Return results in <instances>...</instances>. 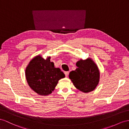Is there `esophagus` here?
<instances>
[{
	"label": "esophagus",
	"instance_id": "obj_1",
	"mask_svg": "<svg viewBox=\"0 0 129 129\" xmlns=\"http://www.w3.org/2000/svg\"><path fill=\"white\" fill-rule=\"evenodd\" d=\"M64 74L65 75V76L66 77H68V75H69V71H66L64 72Z\"/></svg>",
	"mask_w": 129,
	"mask_h": 129
}]
</instances>
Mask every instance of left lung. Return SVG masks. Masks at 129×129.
I'll use <instances>...</instances> for the list:
<instances>
[{
    "label": "left lung",
    "instance_id": "8db88e82",
    "mask_svg": "<svg viewBox=\"0 0 129 129\" xmlns=\"http://www.w3.org/2000/svg\"><path fill=\"white\" fill-rule=\"evenodd\" d=\"M77 68L69 74V78L77 89L84 93L94 90L100 81V71L90 58L80 59L76 62Z\"/></svg>",
    "mask_w": 129,
    "mask_h": 129
}]
</instances>
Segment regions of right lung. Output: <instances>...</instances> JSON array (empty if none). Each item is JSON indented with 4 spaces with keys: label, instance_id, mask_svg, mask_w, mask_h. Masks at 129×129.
<instances>
[{
    "label": "right lung",
    "instance_id": "right-lung-1",
    "mask_svg": "<svg viewBox=\"0 0 129 129\" xmlns=\"http://www.w3.org/2000/svg\"><path fill=\"white\" fill-rule=\"evenodd\" d=\"M50 59L51 57L45 59L41 55H36L25 69V78L29 86L41 96L51 94L58 81L65 76L60 69L54 67Z\"/></svg>",
    "mask_w": 129,
    "mask_h": 129
}]
</instances>
